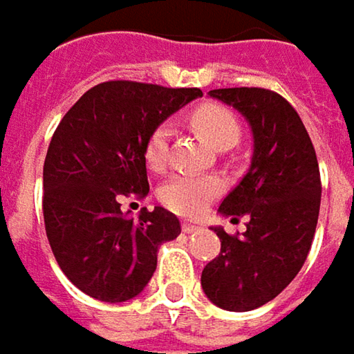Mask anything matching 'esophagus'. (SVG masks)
I'll list each match as a JSON object with an SVG mask.
<instances>
[{
    "label": "esophagus",
    "instance_id": "34e87169",
    "mask_svg": "<svg viewBox=\"0 0 354 354\" xmlns=\"http://www.w3.org/2000/svg\"><path fill=\"white\" fill-rule=\"evenodd\" d=\"M181 230H183L185 234H192V232L199 230V226L198 224H194V222H183V224H181Z\"/></svg>",
    "mask_w": 354,
    "mask_h": 354
}]
</instances>
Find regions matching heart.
Listing matches in <instances>:
<instances>
[{
  "label": "heart",
  "mask_w": 354,
  "mask_h": 354,
  "mask_svg": "<svg viewBox=\"0 0 354 354\" xmlns=\"http://www.w3.org/2000/svg\"><path fill=\"white\" fill-rule=\"evenodd\" d=\"M192 126L216 149L224 151L241 140L236 115L220 104H203L192 113ZM171 128L156 126L145 142V158L151 169H162L169 158ZM224 192V181L216 175H175L158 187V201L177 216H198L205 205Z\"/></svg>",
  "instance_id": "b5f03b06"
}]
</instances>
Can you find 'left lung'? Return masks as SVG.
Wrapping results in <instances>:
<instances>
[{"label": "left lung", "mask_w": 354, "mask_h": 354, "mask_svg": "<svg viewBox=\"0 0 354 354\" xmlns=\"http://www.w3.org/2000/svg\"><path fill=\"white\" fill-rule=\"evenodd\" d=\"M252 128V158L220 212L248 216L243 236L214 228L222 248L201 271L209 301L248 312L277 297L304 267L320 212V169L310 134L286 97L263 87L214 89Z\"/></svg>", "instance_id": "1"}]
</instances>
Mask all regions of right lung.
I'll list each match as a JSON object with an SVG mask.
<instances>
[{
	"label": "right lung",
	"instance_id": "1",
	"mask_svg": "<svg viewBox=\"0 0 354 354\" xmlns=\"http://www.w3.org/2000/svg\"><path fill=\"white\" fill-rule=\"evenodd\" d=\"M198 87L106 81L85 91L57 126L42 173L46 239L68 281L102 301L138 295L156 269V250L181 234L175 214L142 207L138 220L120 198L149 194L145 142Z\"/></svg>",
	"mask_w": 354,
	"mask_h": 354
}]
</instances>
